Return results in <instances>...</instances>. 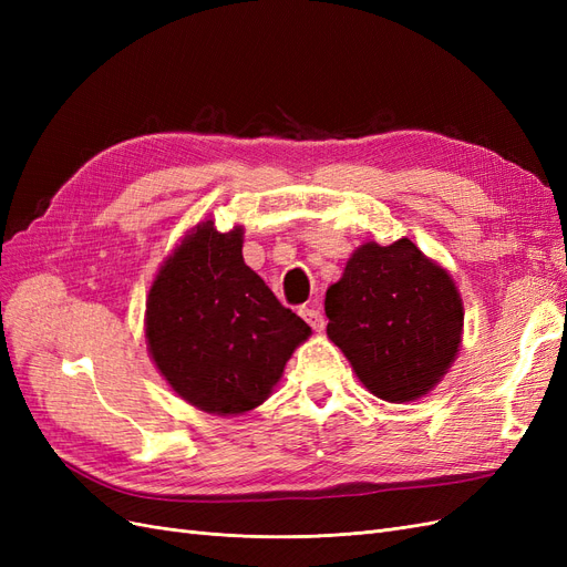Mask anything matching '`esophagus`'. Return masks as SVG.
<instances>
[{
	"label": "esophagus",
	"mask_w": 567,
	"mask_h": 567,
	"mask_svg": "<svg viewBox=\"0 0 567 567\" xmlns=\"http://www.w3.org/2000/svg\"><path fill=\"white\" fill-rule=\"evenodd\" d=\"M300 317L310 323L315 331H323V315L315 310V307H300Z\"/></svg>",
	"instance_id": "1"
}]
</instances>
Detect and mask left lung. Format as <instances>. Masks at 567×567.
Segmentation results:
<instances>
[{
    "instance_id": "8db88e82",
    "label": "left lung",
    "mask_w": 567,
    "mask_h": 567,
    "mask_svg": "<svg viewBox=\"0 0 567 567\" xmlns=\"http://www.w3.org/2000/svg\"><path fill=\"white\" fill-rule=\"evenodd\" d=\"M326 333L362 385L385 402L425 398L461 348L463 302L452 274L414 241H367L323 300Z\"/></svg>"
}]
</instances>
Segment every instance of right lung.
<instances>
[{
    "label": "right lung",
    "instance_id": "obj_1",
    "mask_svg": "<svg viewBox=\"0 0 567 567\" xmlns=\"http://www.w3.org/2000/svg\"><path fill=\"white\" fill-rule=\"evenodd\" d=\"M153 364L184 402L217 416L260 406L312 329L244 262V227L198 221L146 296Z\"/></svg>",
    "mask_w": 567,
    "mask_h": 567
}]
</instances>
